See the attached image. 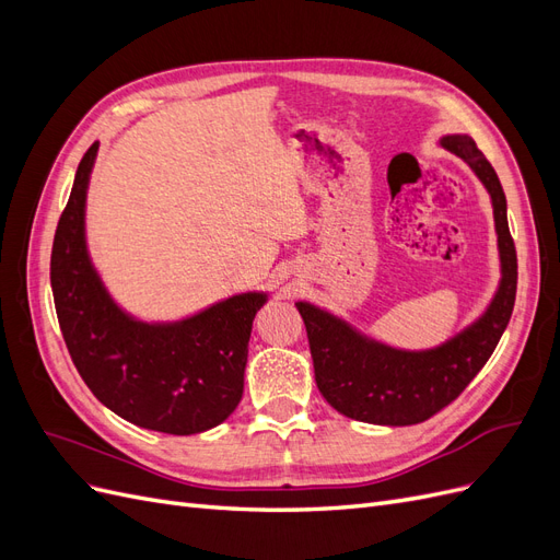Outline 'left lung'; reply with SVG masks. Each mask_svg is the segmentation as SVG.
I'll return each instance as SVG.
<instances>
[{"mask_svg": "<svg viewBox=\"0 0 560 560\" xmlns=\"http://www.w3.org/2000/svg\"><path fill=\"white\" fill-rule=\"evenodd\" d=\"M439 147L469 165L493 206L500 282L486 311L442 346L401 350L376 341L343 317L308 301L296 303L308 331L315 383L322 397L338 413L371 425H416L442 411L483 369L514 311L516 249L506 224L502 184L469 135H444Z\"/></svg>", "mask_w": 560, "mask_h": 560, "instance_id": "1", "label": "left lung"}]
</instances>
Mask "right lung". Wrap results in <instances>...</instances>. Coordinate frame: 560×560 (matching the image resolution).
<instances>
[{"mask_svg": "<svg viewBox=\"0 0 560 560\" xmlns=\"http://www.w3.org/2000/svg\"><path fill=\"white\" fill-rule=\"evenodd\" d=\"M97 147L77 167L50 252L67 350L91 393L132 425L184 436L212 430L243 397L252 322L268 294H235L175 322H144L118 306L86 243Z\"/></svg>", "mask_w": 560, "mask_h": 560, "instance_id": "add662e5", "label": "right lung"}]
</instances>
